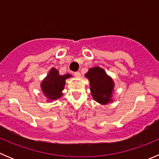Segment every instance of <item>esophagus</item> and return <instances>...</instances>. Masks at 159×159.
Returning a JSON list of instances; mask_svg holds the SVG:
<instances>
[{
	"instance_id": "obj_1",
	"label": "esophagus",
	"mask_w": 159,
	"mask_h": 159,
	"mask_svg": "<svg viewBox=\"0 0 159 159\" xmlns=\"http://www.w3.org/2000/svg\"><path fill=\"white\" fill-rule=\"evenodd\" d=\"M74 75H75V76L76 77V78H80L81 77V74H80L79 71H76L74 73Z\"/></svg>"
}]
</instances>
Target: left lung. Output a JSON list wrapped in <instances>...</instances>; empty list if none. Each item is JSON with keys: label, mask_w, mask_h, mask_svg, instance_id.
Wrapping results in <instances>:
<instances>
[{"label": "left lung", "mask_w": 159, "mask_h": 159, "mask_svg": "<svg viewBox=\"0 0 159 159\" xmlns=\"http://www.w3.org/2000/svg\"><path fill=\"white\" fill-rule=\"evenodd\" d=\"M85 77L89 80L91 94L94 101L101 105L113 102L115 83L103 68L98 66L89 68Z\"/></svg>", "instance_id": "8db88e82"}]
</instances>
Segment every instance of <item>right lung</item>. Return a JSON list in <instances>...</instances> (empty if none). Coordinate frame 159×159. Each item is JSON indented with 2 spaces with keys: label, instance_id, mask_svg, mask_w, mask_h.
<instances>
[{
  "label": "right lung",
  "instance_id": "1",
  "mask_svg": "<svg viewBox=\"0 0 159 159\" xmlns=\"http://www.w3.org/2000/svg\"><path fill=\"white\" fill-rule=\"evenodd\" d=\"M72 77L70 74L64 75H59L58 70L52 68L49 70L48 75L44 78L41 83V89L43 94L48 99V102L57 100L63 95L65 81Z\"/></svg>",
  "mask_w": 159,
  "mask_h": 159
}]
</instances>
